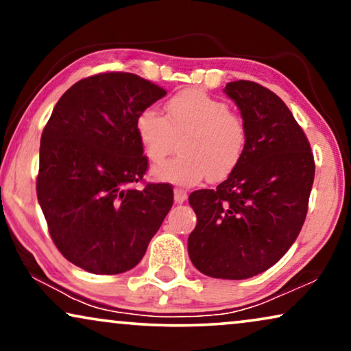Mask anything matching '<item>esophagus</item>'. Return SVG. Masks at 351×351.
Masks as SVG:
<instances>
[{"label": "esophagus", "mask_w": 351, "mask_h": 351, "mask_svg": "<svg viewBox=\"0 0 351 351\" xmlns=\"http://www.w3.org/2000/svg\"><path fill=\"white\" fill-rule=\"evenodd\" d=\"M186 191L185 190H182V189H176L174 190V201L177 204H182V203H185L186 201Z\"/></svg>", "instance_id": "34e87169"}]
</instances>
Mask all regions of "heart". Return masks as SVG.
Wrapping results in <instances>:
<instances>
[{"label":"heart","mask_w":351,"mask_h":351,"mask_svg":"<svg viewBox=\"0 0 351 351\" xmlns=\"http://www.w3.org/2000/svg\"><path fill=\"white\" fill-rule=\"evenodd\" d=\"M136 136L148 161L160 165L174 150L176 137L184 136L182 155L156 167L158 180L196 185L208 177L219 182L241 162L247 129L228 104L199 89H184L166 102V117L155 107L142 108L136 117Z\"/></svg>","instance_id":"obj_1"}]
</instances>
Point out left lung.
<instances>
[{
	"mask_svg": "<svg viewBox=\"0 0 351 351\" xmlns=\"http://www.w3.org/2000/svg\"><path fill=\"white\" fill-rule=\"evenodd\" d=\"M223 90L246 123V152L217 189L189 196L196 214L189 256L210 278L246 280L275 265L299 237L315 160L305 132L275 93L244 80Z\"/></svg>",
	"mask_w": 351,
	"mask_h": 351,
	"instance_id": "left-lung-1",
	"label": "left lung"
}]
</instances>
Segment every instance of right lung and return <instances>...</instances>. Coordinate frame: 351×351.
Segmentation results:
<instances>
[{"instance_id": "obj_1", "label": "right lung", "mask_w": 351, "mask_h": 351, "mask_svg": "<svg viewBox=\"0 0 351 351\" xmlns=\"http://www.w3.org/2000/svg\"><path fill=\"white\" fill-rule=\"evenodd\" d=\"M166 90L134 73L75 83L41 134L36 195L52 241L73 265L118 275L142 261L174 203L172 185L143 180L136 117Z\"/></svg>"}]
</instances>
